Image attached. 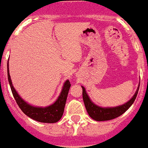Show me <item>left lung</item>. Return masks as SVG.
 I'll list each match as a JSON object with an SVG mask.
<instances>
[{"label":"left lung","instance_id":"8db88e82","mask_svg":"<svg viewBox=\"0 0 148 148\" xmlns=\"http://www.w3.org/2000/svg\"><path fill=\"white\" fill-rule=\"evenodd\" d=\"M139 87H140V85H139L137 90L136 91L134 95L132 96V98L125 104L118 106H115V107H106V108L105 107V108H103V107H100L99 106L95 105L93 102H91V100L87 94L85 88L82 86L83 99H84V102L85 107H86L87 113L92 119L95 120L97 121H109V120L114 119L116 117H119L132 105V103L134 102L135 99L137 96Z\"/></svg>","mask_w":148,"mask_h":148}]
</instances>
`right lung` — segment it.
Instances as JSON below:
<instances>
[{"instance_id":"add662e5","label":"right lung","mask_w":148,"mask_h":148,"mask_svg":"<svg viewBox=\"0 0 148 148\" xmlns=\"http://www.w3.org/2000/svg\"><path fill=\"white\" fill-rule=\"evenodd\" d=\"M8 79L9 82L11 90L13 95V97L16 102L21 109V110L24 114L31 117V119L37 121L38 122L42 123H55L58 122L61 119L63 115L64 106L66 103L67 97L69 94V90L71 87L69 80H66L63 85V88L61 90L60 95L56 100L54 103L52 105L46 106V107H37L28 104L23 99L19 96V94L15 90L12 86V83L11 80L10 75H9V69H8Z\"/></svg>"}]
</instances>
